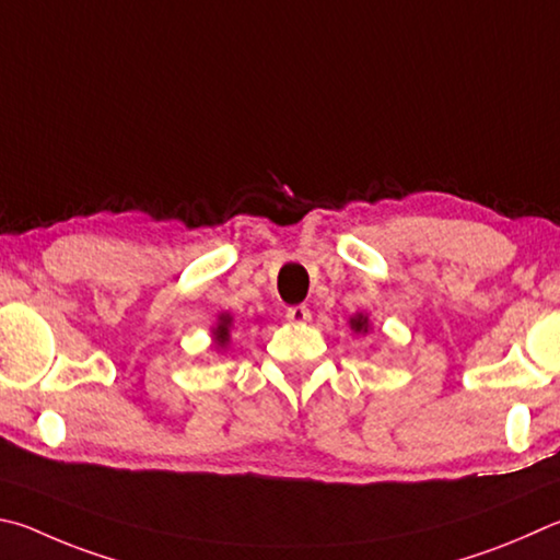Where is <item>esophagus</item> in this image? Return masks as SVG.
I'll return each instance as SVG.
<instances>
[{
    "instance_id": "34e87169",
    "label": "esophagus",
    "mask_w": 560,
    "mask_h": 560,
    "mask_svg": "<svg viewBox=\"0 0 560 560\" xmlns=\"http://www.w3.org/2000/svg\"><path fill=\"white\" fill-rule=\"evenodd\" d=\"M285 317L292 322V325H305V322L312 319V312L305 305H295V307H288Z\"/></svg>"
}]
</instances>
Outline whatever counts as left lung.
I'll return each mask as SVG.
<instances>
[{
  "label": "left lung",
  "mask_w": 560,
  "mask_h": 560,
  "mask_svg": "<svg viewBox=\"0 0 560 560\" xmlns=\"http://www.w3.org/2000/svg\"><path fill=\"white\" fill-rule=\"evenodd\" d=\"M349 325L357 331V335H369V329H371L369 315H364V312H357L354 317H349Z\"/></svg>",
  "instance_id": "left-lung-1"
}]
</instances>
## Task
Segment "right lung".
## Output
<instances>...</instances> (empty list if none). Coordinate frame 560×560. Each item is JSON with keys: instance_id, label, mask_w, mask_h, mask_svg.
<instances>
[{"instance_id": "obj_1", "label": "right lung", "mask_w": 560, "mask_h": 560, "mask_svg": "<svg viewBox=\"0 0 560 560\" xmlns=\"http://www.w3.org/2000/svg\"><path fill=\"white\" fill-rule=\"evenodd\" d=\"M231 327H233V317L229 315V312H223V315H219V319H215V325L211 327V337H213V347L223 351L225 347H229L231 341Z\"/></svg>"}]
</instances>
